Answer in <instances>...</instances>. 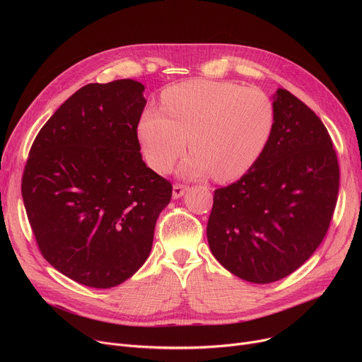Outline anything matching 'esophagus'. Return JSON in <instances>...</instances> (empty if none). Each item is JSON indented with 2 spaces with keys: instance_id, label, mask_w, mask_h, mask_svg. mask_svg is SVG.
Returning <instances> with one entry per match:
<instances>
[{
  "instance_id": "1",
  "label": "esophagus",
  "mask_w": 362,
  "mask_h": 362,
  "mask_svg": "<svg viewBox=\"0 0 362 362\" xmlns=\"http://www.w3.org/2000/svg\"><path fill=\"white\" fill-rule=\"evenodd\" d=\"M186 191H187V186H186V185L176 183V185L173 186V198H175V199H177V198L183 197Z\"/></svg>"
}]
</instances>
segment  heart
I'll return each mask as SVG.
<instances>
[{
	"instance_id": "heart-1",
	"label": "heart",
	"mask_w": 362,
	"mask_h": 362,
	"mask_svg": "<svg viewBox=\"0 0 362 362\" xmlns=\"http://www.w3.org/2000/svg\"><path fill=\"white\" fill-rule=\"evenodd\" d=\"M276 126V108L267 93L235 82L189 81L165 89L161 111L148 110L138 136L148 165L167 173L186 149L180 165L189 179L214 175L239 179L255 167Z\"/></svg>"
}]
</instances>
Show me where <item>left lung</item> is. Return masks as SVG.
Segmentation results:
<instances>
[{
    "mask_svg": "<svg viewBox=\"0 0 362 362\" xmlns=\"http://www.w3.org/2000/svg\"><path fill=\"white\" fill-rule=\"evenodd\" d=\"M267 149L238 182L214 191L206 238L216 259L251 283H273L305 262L325 239L339 192L332 138L286 89L274 95Z\"/></svg>",
    "mask_w": 362,
    "mask_h": 362,
    "instance_id": "1",
    "label": "left lung"
}]
</instances>
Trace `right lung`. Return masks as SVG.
Here are the masks:
<instances>
[{
    "label": "right lung",
    "mask_w": 362,
    "mask_h": 362,
    "mask_svg": "<svg viewBox=\"0 0 362 362\" xmlns=\"http://www.w3.org/2000/svg\"><path fill=\"white\" fill-rule=\"evenodd\" d=\"M145 86L89 83L37 133L22 197L37 248L55 270L108 289L146 261L171 183L146 167L138 124Z\"/></svg>",
    "instance_id": "right-lung-1"
}]
</instances>
